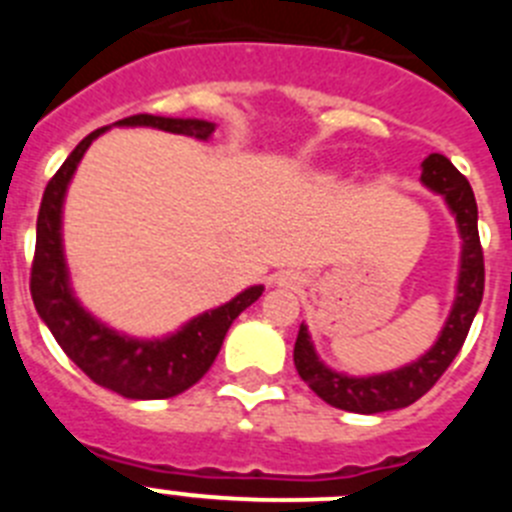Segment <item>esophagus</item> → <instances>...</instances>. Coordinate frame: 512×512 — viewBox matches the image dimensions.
<instances>
[{"label": "esophagus", "mask_w": 512, "mask_h": 512, "mask_svg": "<svg viewBox=\"0 0 512 512\" xmlns=\"http://www.w3.org/2000/svg\"><path fill=\"white\" fill-rule=\"evenodd\" d=\"M277 284H297V277H289V274H277V279H274Z\"/></svg>", "instance_id": "esophagus-1"}]
</instances>
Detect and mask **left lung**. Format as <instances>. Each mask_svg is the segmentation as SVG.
I'll use <instances>...</instances> for the list:
<instances>
[{"mask_svg": "<svg viewBox=\"0 0 512 512\" xmlns=\"http://www.w3.org/2000/svg\"><path fill=\"white\" fill-rule=\"evenodd\" d=\"M420 182L431 192L441 194L449 212L454 215L456 230H459L461 253L454 305H451L449 318L443 323L436 343L423 356L400 366V369L369 374V377H351L346 372L330 369L318 356L310 330L302 323L295 341L297 372L320 400L338 410L374 415L408 408L415 400H420L438 382V377L449 369L454 356L459 354V348L464 346V338L469 333V325L479 310V302H482L485 259H482V246H479L477 202H474L472 187L449 158L441 156V153H431L420 164Z\"/></svg>", "mask_w": 512, "mask_h": 512, "instance_id": "left-lung-1", "label": "left lung"}]
</instances>
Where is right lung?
<instances>
[{
	"instance_id": "1",
	"label": "right lung",
	"mask_w": 512,
	"mask_h": 512,
	"mask_svg": "<svg viewBox=\"0 0 512 512\" xmlns=\"http://www.w3.org/2000/svg\"><path fill=\"white\" fill-rule=\"evenodd\" d=\"M112 125L156 128L197 140H210L217 128L215 122L197 117L161 115H133ZM112 125L94 130L81 140L45 187L38 212L30 292L40 320L48 325L66 356L92 382L128 400H166L182 395L205 377L220 354L233 320L264 295V284L243 289L241 295H235L225 305L200 312L197 318L187 320L182 328L161 338H135L120 333L81 305L71 287L69 264L63 251V202L87 148Z\"/></svg>"
}]
</instances>
